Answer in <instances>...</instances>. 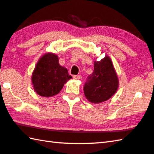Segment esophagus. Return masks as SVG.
Returning <instances> with one entry per match:
<instances>
[{"label": "esophagus", "instance_id": "1", "mask_svg": "<svg viewBox=\"0 0 154 154\" xmlns=\"http://www.w3.org/2000/svg\"><path fill=\"white\" fill-rule=\"evenodd\" d=\"M72 77H73L75 79H81L82 78V77L81 76V75H73Z\"/></svg>", "mask_w": 154, "mask_h": 154}]
</instances>
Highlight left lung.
Returning a JSON list of instances; mask_svg holds the SVG:
<instances>
[{
  "label": "left lung",
  "instance_id": "obj_1",
  "mask_svg": "<svg viewBox=\"0 0 154 154\" xmlns=\"http://www.w3.org/2000/svg\"><path fill=\"white\" fill-rule=\"evenodd\" d=\"M118 79L108 56L94 62V71L87 77L83 91L90 102L100 103L107 100L118 90Z\"/></svg>",
  "mask_w": 154,
  "mask_h": 154
}]
</instances>
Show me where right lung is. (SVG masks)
<instances>
[{"mask_svg": "<svg viewBox=\"0 0 154 154\" xmlns=\"http://www.w3.org/2000/svg\"><path fill=\"white\" fill-rule=\"evenodd\" d=\"M72 77L66 68L59 64L58 56L46 54L36 64L32 75L34 89L38 95L50 97L58 94Z\"/></svg>", "mask_w": 154, "mask_h": 154, "instance_id": "1", "label": "right lung"}]
</instances>
